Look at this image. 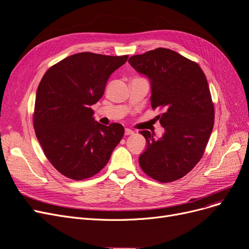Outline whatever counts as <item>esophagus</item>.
Here are the masks:
<instances>
[{
  "label": "esophagus",
  "mask_w": 249,
  "mask_h": 249,
  "mask_svg": "<svg viewBox=\"0 0 249 249\" xmlns=\"http://www.w3.org/2000/svg\"><path fill=\"white\" fill-rule=\"evenodd\" d=\"M124 134H125V135H132V134H134V131L131 130V129H129V127H125Z\"/></svg>",
  "instance_id": "34e87169"
}]
</instances>
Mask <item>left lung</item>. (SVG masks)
<instances>
[{"mask_svg": "<svg viewBox=\"0 0 249 249\" xmlns=\"http://www.w3.org/2000/svg\"><path fill=\"white\" fill-rule=\"evenodd\" d=\"M135 71L150 81L152 108L163 111L165 133L155 139L141 131L147 145L139 157L141 169L161 183L185 177L205 153L214 126V105L207 78L196 62L164 48L129 59Z\"/></svg>", "mask_w": 249, "mask_h": 249, "instance_id": "8db88e82", "label": "left lung"}]
</instances>
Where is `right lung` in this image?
I'll list each match as a JSON object with an SVG mask.
<instances>
[{
	"mask_svg": "<svg viewBox=\"0 0 249 249\" xmlns=\"http://www.w3.org/2000/svg\"><path fill=\"white\" fill-rule=\"evenodd\" d=\"M127 58L79 53L50 67L42 77L34 130L48 160L66 178L81 180L96 175L122 140L124 126L95 122L91 106L103 96L110 74Z\"/></svg>",
	"mask_w": 249,
	"mask_h": 249,
	"instance_id": "right-lung-1",
	"label": "right lung"
}]
</instances>
